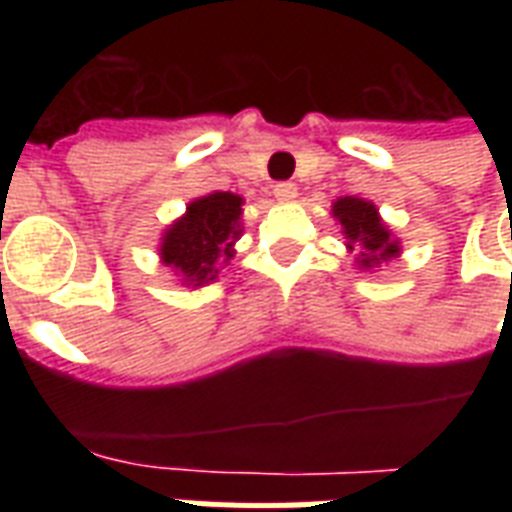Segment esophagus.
<instances>
[{"label": "esophagus", "instance_id": "1", "mask_svg": "<svg viewBox=\"0 0 512 512\" xmlns=\"http://www.w3.org/2000/svg\"><path fill=\"white\" fill-rule=\"evenodd\" d=\"M273 196L279 201H292L297 196V185L287 183V180H284V183H276L273 185Z\"/></svg>", "mask_w": 512, "mask_h": 512}]
</instances>
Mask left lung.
<instances>
[{
    "label": "left lung",
    "mask_w": 512,
    "mask_h": 512,
    "mask_svg": "<svg viewBox=\"0 0 512 512\" xmlns=\"http://www.w3.org/2000/svg\"><path fill=\"white\" fill-rule=\"evenodd\" d=\"M335 217L342 223V233L345 239H350L348 247L353 249V244H361V265L364 268H372L380 260H388V257L398 255V244L390 241L388 228L382 225L377 209L369 201L353 199V196H345V199L335 201Z\"/></svg>",
    "instance_id": "1"
}]
</instances>
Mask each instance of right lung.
<instances>
[{
	"instance_id": "add662e5",
	"label": "right lung",
	"mask_w": 512,
	"mask_h": 512,
	"mask_svg": "<svg viewBox=\"0 0 512 512\" xmlns=\"http://www.w3.org/2000/svg\"><path fill=\"white\" fill-rule=\"evenodd\" d=\"M241 199L233 193H209L188 207L183 220H177L164 233L162 260L177 273L199 287L217 276L215 263L223 257L228 263L233 257V241L239 239Z\"/></svg>"
}]
</instances>
